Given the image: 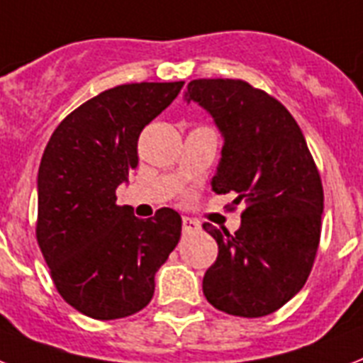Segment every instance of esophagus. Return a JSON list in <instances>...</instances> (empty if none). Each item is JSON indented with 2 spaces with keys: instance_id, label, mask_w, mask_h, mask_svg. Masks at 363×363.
Listing matches in <instances>:
<instances>
[{
  "instance_id": "1",
  "label": "esophagus",
  "mask_w": 363,
  "mask_h": 363,
  "mask_svg": "<svg viewBox=\"0 0 363 363\" xmlns=\"http://www.w3.org/2000/svg\"><path fill=\"white\" fill-rule=\"evenodd\" d=\"M182 229H184V233H194L199 229V222H196V220H191V218H182Z\"/></svg>"
}]
</instances>
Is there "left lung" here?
I'll list each match as a JSON object with an SVG mask.
<instances>
[{
    "label": "left lung",
    "instance_id": "obj_1",
    "mask_svg": "<svg viewBox=\"0 0 363 363\" xmlns=\"http://www.w3.org/2000/svg\"><path fill=\"white\" fill-rule=\"evenodd\" d=\"M184 100L223 138L212 191L246 207L235 235L203 225L218 242L203 294L237 317L274 313L304 287L319 248L325 196L313 156L287 108L242 79H191Z\"/></svg>",
    "mask_w": 363,
    "mask_h": 363
}]
</instances>
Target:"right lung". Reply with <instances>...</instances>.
I'll return each mask as SVG.
<instances>
[{
  "instance_id": "right-lung-1",
  "label": "right lung",
  "mask_w": 363,
  "mask_h": 363,
  "mask_svg": "<svg viewBox=\"0 0 363 363\" xmlns=\"http://www.w3.org/2000/svg\"><path fill=\"white\" fill-rule=\"evenodd\" d=\"M184 82L125 84L67 115L44 149L37 177V240L65 302L91 319L138 313L155 274L181 238L182 220L160 208L149 220L119 207L115 190L138 166V138Z\"/></svg>"
}]
</instances>
